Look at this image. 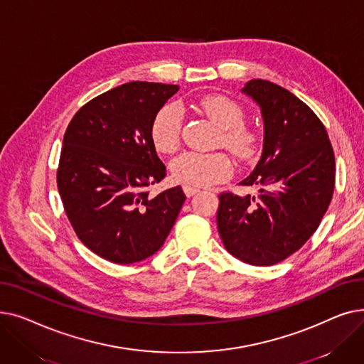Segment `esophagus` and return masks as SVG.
Wrapping results in <instances>:
<instances>
[{"label": "esophagus", "mask_w": 364, "mask_h": 364, "mask_svg": "<svg viewBox=\"0 0 364 364\" xmlns=\"http://www.w3.org/2000/svg\"><path fill=\"white\" fill-rule=\"evenodd\" d=\"M183 190H184V193H186L187 198L193 196V195H196L199 192L198 187H192V186H183Z\"/></svg>", "instance_id": "1"}]
</instances>
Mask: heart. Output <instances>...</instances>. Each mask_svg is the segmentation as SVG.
Listing matches in <instances>:
<instances>
[{
	"label": "heart",
	"instance_id": "1",
	"mask_svg": "<svg viewBox=\"0 0 364 364\" xmlns=\"http://www.w3.org/2000/svg\"><path fill=\"white\" fill-rule=\"evenodd\" d=\"M196 106L220 129L217 144L246 162L257 151V136L245 125V112L239 103L221 94L203 95ZM181 112L176 105L162 106L150 125V139L161 153H172L180 144ZM171 174L176 181L202 187L224 181L232 174V164L223 153L184 151L171 162Z\"/></svg>",
	"mask_w": 364,
	"mask_h": 364
}]
</instances>
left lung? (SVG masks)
Instances as JSON below:
<instances>
[{
	"label": "left lung",
	"mask_w": 364,
	"mask_h": 364,
	"mask_svg": "<svg viewBox=\"0 0 364 364\" xmlns=\"http://www.w3.org/2000/svg\"><path fill=\"white\" fill-rule=\"evenodd\" d=\"M242 92L261 107L262 155L242 186L257 195L223 192L217 227L225 250L251 265L295 254L317 230L335 187V155L317 114L291 91L251 80Z\"/></svg>",
	"instance_id": "left-lung-1"
}]
</instances>
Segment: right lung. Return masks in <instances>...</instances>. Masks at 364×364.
Instances as JSON below:
<instances>
[{"instance_id":"obj_1","label":"right lung","mask_w":364,"mask_h":364,"mask_svg":"<svg viewBox=\"0 0 364 364\" xmlns=\"http://www.w3.org/2000/svg\"><path fill=\"white\" fill-rule=\"evenodd\" d=\"M178 85L128 82L85 103L69 122L57 188L76 236L95 255L132 264L161 250L186 200L180 186L150 195L166 168L150 139Z\"/></svg>"}]
</instances>
